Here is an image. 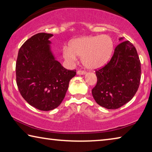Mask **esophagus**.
I'll use <instances>...</instances> for the list:
<instances>
[{"label":"esophagus","instance_id":"esophagus-1","mask_svg":"<svg viewBox=\"0 0 152 152\" xmlns=\"http://www.w3.org/2000/svg\"><path fill=\"white\" fill-rule=\"evenodd\" d=\"M86 74L85 71H83V70L77 71V74H78V75H84V74Z\"/></svg>","mask_w":152,"mask_h":152}]
</instances>
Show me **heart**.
Listing matches in <instances>:
<instances>
[{
  "mask_svg": "<svg viewBox=\"0 0 152 152\" xmlns=\"http://www.w3.org/2000/svg\"><path fill=\"white\" fill-rule=\"evenodd\" d=\"M113 51V41L110 36L101 35L77 38L63 50L64 58L74 62L76 56L81 57L83 65L90 70L104 66L109 60Z\"/></svg>",
  "mask_w": 152,
  "mask_h": 152,
  "instance_id": "heart-1",
  "label": "heart"
}]
</instances>
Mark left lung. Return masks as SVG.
<instances>
[{"instance_id": "left-lung-1", "label": "left lung", "mask_w": 152, "mask_h": 152, "mask_svg": "<svg viewBox=\"0 0 152 152\" xmlns=\"http://www.w3.org/2000/svg\"><path fill=\"white\" fill-rule=\"evenodd\" d=\"M123 39L119 38V41ZM141 73L140 60L134 45L129 41L119 43L108 64L96 71L97 83L92 90L95 101L107 109H119L134 96Z\"/></svg>"}]
</instances>
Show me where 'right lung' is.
I'll use <instances>...</instances> for the list:
<instances>
[{"mask_svg": "<svg viewBox=\"0 0 152 152\" xmlns=\"http://www.w3.org/2000/svg\"><path fill=\"white\" fill-rule=\"evenodd\" d=\"M52 34L32 36L19 49L16 62V80L20 94L36 109L48 111L62 102L76 70L64 68L56 60L49 39Z\"/></svg>", "mask_w": 152, "mask_h": 152, "instance_id": "obj_1", "label": "right lung"}]
</instances>
